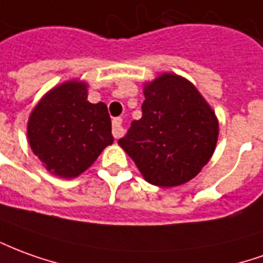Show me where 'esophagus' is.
<instances>
[{
  "label": "esophagus",
  "instance_id": "1",
  "mask_svg": "<svg viewBox=\"0 0 263 263\" xmlns=\"http://www.w3.org/2000/svg\"><path fill=\"white\" fill-rule=\"evenodd\" d=\"M112 135L114 138H121L124 135V128H122V118L112 119Z\"/></svg>",
  "mask_w": 263,
  "mask_h": 263
}]
</instances>
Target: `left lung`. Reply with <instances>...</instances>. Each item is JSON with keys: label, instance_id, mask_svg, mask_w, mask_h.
<instances>
[{"label": "left lung", "instance_id": "8db88e82", "mask_svg": "<svg viewBox=\"0 0 263 263\" xmlns=\"http://www.w3.org/2000/svg\"><path fill=\"white\" fill-rule=\"evenodd\" d=\"M142 118L118 141L152 185H182L208 163L218 141V121L189 81L163 74L144 89Z\"/></svg>", "mask_w": 263, "mask_h": 263}]
</instances>
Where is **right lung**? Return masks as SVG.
Listing matches in <instances>:
<instances>
[{
  "label": "right lung",
  "instance_id": "obj_1",
  "mask_svg": "<svg viewBox=\"0 0 263 263\" xmlns=\"http://www.w3.org/2000/svg\"><path fill=\"white\" fill-rule=\"evenodd\" d=\"M28 141L51 174L75 178L114 142L108 108L104 102H88L85 84L65 82L49 91L32 111Z\"/></svg>",
  "mask_w": 263,
  "mask_h": 263
}]
</instances>
